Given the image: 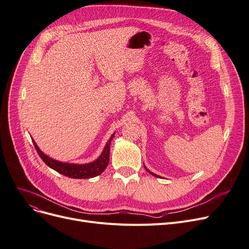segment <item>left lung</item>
Segmentation results:
<instances>
[{
	"label": "left lung",
	"instance_id": "8db88e82",
	"mask_svg": "<svg viewBox=\"0 0 249 249\" xmlns=\"http://www.w3.org/2000/svg\"><path fill=\"white\" fill-rule=\"evenodd\" d=\"M144 168H145V167H144ZM145 170H146V171H147V172H148V173H150V174H151V175H153V176H156V177H160V176H158V175H156V174H154V173H153V172H150V171H149V170H148V169H146V168H145Z\"/></svg>",
	"mask_w": 249,
	"mask_h": 249
}]
</instances>
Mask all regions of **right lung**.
<instances>
[{
    "label": "right lung",
    "mask_w": 249,
    "mask_h": 249,
    "mask_svg": "<svg viewBox=\"0 0 249 249\" xmlns=\"http://www.w3.org/2000/svg\"><path fill=\"white\" fill-rule=\"evenodd\" d=\"M115 133L112 134L110 139L107 140V142L103 150L102 155L96 159L92 163L84 164V165H77V164H69V163H63V161H58L53 159H51L47 155H45L39 149V147L35 142V140H32L35 144V147L37 151L38 156L40 159L45 161L46 165H48L53 170L57 171L60 174L67 176L74 179H88L92 178L95 176L101 175L104 172V170L107 168V164H109L110 160V145L111 142L114 137Z\"/></svg>",
    "instance_id": "obj_1"
}]
</instances>
